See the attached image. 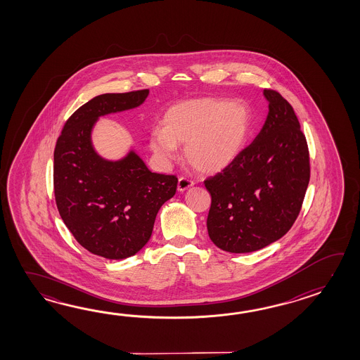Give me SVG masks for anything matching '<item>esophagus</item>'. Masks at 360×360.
Instances as JSON below:
<instances>
[{"mask_svg":"<svg viewBox=\"0 0 360 360\" xmlns=\"http://www.w3.org/2000/svg\"><path fill=\"white\" fill-rule=\"evenodd\" d=\"M194 185V181L191 180L189 177L181 176L177 181V191H185L186 189H189L191 186Z\"/></svg>","mask_w":360,"mask_h":360,"instance_id":"esophagus-1","label":"esophagus"}]
</instances>
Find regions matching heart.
I'll return each instance as SVG.
<instances>
[{
  "mask_svg": "<svg viewBox=\"0 0 360 360\" xmlns=\"http://www.w3.org/2000/svg\"><path fill=\"white\" fill-rule=\"evenodd\" d=\"M163 127L149 134V146L162 163L176 157L185 144V157L202 174H216L236 161L252 126L251 109L243 101L214 98L174 104L162 120Z\"/></svg>",
  "mask_w": 360,
  "mask_h": 360,
  "instance_id": "heart-1",
  "label": "heart"
}]
</instances>
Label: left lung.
Masks as SVG:
<instances>
[{
    "mask_svg": "<svg viewBox=\"0 0 360 360\" xmlns=\"http://www.w3.org/2000/svg\"><path fill=\"white\" fill-rule=\"evenodd\" d=\"M269 113L259 135L236 161L207 179V230L222 251L253 252L291 229L310 180L305 135L291 104L264 90Z\"/></svg>",
    "mask_w": 360,
    "mask_h": 360,
    "instance_id": "left-lung-1",
    "label": "left lung"
}]
</instances>
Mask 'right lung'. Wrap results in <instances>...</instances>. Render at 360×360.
<instances>
[{"mask_svg": "<svg viewBox=\"0 0 360 360\" xmlns=\"http://www.w3.org/2000/svg\"><path fill=\"white\" fill-rule=\"evenodd\" d=\"M149 90L103 94L78 108L54 150V193L61 219L87 251L110 260L139 252L162 205L176 193L175 175L149 171L131 150L120 161L95 152L91 131L101 115L136 108Z\"/></svg>", "mask_w": 360, "mask_h": 360, "instance_id": "1", "label": "right lung"}]
</instances>
